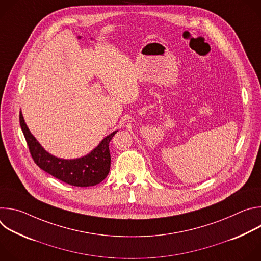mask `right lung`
<instances>
[{"instance_id": "1", "label": "right lung", "mask_w": 261, "mask_h": 261, "mask_svg": "<svg viewBox=\"0 0 261 261\" xmlns=\"http://www.w3.org/2000/svg\"><path fill=\"white\" fill-rule=\"evenodd\" d=\"M19 123L34 162L56 178L76 187H90L101 182L107 176L110 168L109 142L118 131L106 136L89 155L79 159L65 160L44 150L31 134L21 113Z\"/></svg>"}]
</instances>
